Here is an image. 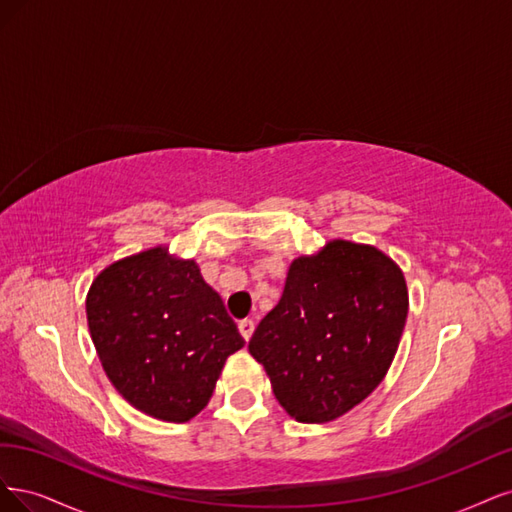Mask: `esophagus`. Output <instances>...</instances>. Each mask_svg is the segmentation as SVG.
Returning <instances> with one entry per match:
<instances>
[{
    "instance_id": "obj_1",
    "label": "esophagus",
    "mask_w": 512,
    "mask_h": 512,
    "mask_svg": "<svg viewBox=\"0 0 512 512\" xmlns=\"http://www.w3.org/2000/svg\"><path fill=\"white\" fill-rule=\"evenodd\" d=\"M238 329H240L242 338H244L246 342H249L251 336H253V332H255V321H253V319H244V321L238 323Z\"/></svg>"
}]
</instances>
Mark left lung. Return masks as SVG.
<instances>
[{
    "label": "left lung",
    "mask_w": 512,
    "mask_h": 512,
    "mask_svg": "<svg viewBox=\"0 0 512 512\" xmlns=\"http://www.w3.org/2000/svg\"><path fill=\"white\" fill-rule=\"evenodd\" d=\"M406 315L402 270L374 246L334 240L291 263L283 298L249 351L295 421L327 423L383 381Z\"/></svg>",
    "instance_id": "left-lung-1"
}]
</instances>
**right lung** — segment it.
I'll return each instance as SVG.
<instances>
[{
  "instance_id": "right-lung-1",
  "label": "right lung",
  "mask_w": 512,
  "mask_h": 512,
  "mask_svg": "<svg viewBox=\"0 0 512 512\" xmlns=\"http://www.w3.org/2000/svg\"><path fill=\"white\" fill-rule=\"evenodd\" d=\"M89 332L123 398L155 419L185 423L244 346L195 261L151 249L108 266L87 295Z\"/></svg>"
}]
</instances>
